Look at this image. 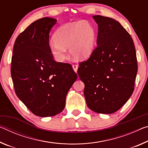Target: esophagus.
Here are the masks:
<instances>
[{
  "label": "esophagus",
  "mask_w": 148,
  "mask_h": 148,
  "mask_svg": "<svg viewBox=\"0 0 148 148\" xmlns=\"http://www.w3.org/2000/svg\"><path fill=\"white\" fill-rule=\"evenodd\" d=\"M72 69H73L74 71L75 72H76L77 70H78V66L76 65V64H73V65H72Z\"/></svg>",
  "instance_id": "34e87169"
}]
</instances>
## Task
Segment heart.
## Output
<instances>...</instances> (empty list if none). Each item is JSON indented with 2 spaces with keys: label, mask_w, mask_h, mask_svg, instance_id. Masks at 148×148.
<instances>
[{
  "label": "heart",
  "mask_w": 148,
  "mask_h": 148,
  "mask_svg": "<svg viewBox=\"0 0 148 148\" xmlns=\"http://www.w3.org/2000/svg\"><path fill=\"white\" fill-rule=\"evenodd\" d=\"M97 30L88 21L66 23L57 29L54 39L49 43V49L58 62L66 57V49L76 60H83L94 50Z\"/></svg>",
  "instance_id": "b5f03b06"
}]
</instances>
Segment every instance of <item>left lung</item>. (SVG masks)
Wrapping results in <instances>:
<instances>
[{
    "mask_svg": "<svg viewBox=\"0 0 148 148\" xmlns=\"http://www.w3.org/2000/svg\"><path fill=\"white\" fill-rule=\"evenodd\" d=\"M98 25L97 47L88 60L79 63L78 74L85 84L88 107L97 113L118 111L132 95L138 71L130 35L118 21L93 16Z\"/></svg>",
    "mask_w": 148,
    "mask_h": 148,
    "instance_id": "left-lung-1",
    "label": "left lung"
}]
</instances>
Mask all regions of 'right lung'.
Instances as JSON below:
<instances>
[{
	"instance_id": "obj_1",
	"label": "right lung",
	"mask_w": 148,
	"mask_h": 148,
	"mask_svg": "<svg viewBox=\"0 0 148 148\" xmlns=\"http://www.w3.org/2000/svg\"><path fill=\"white\" fill-rule=\"evenodd\" d=\"M57 20L43 18L16 38L11 76L18 97L33 113L47 117L61 112L66 97L77 79L72 66L57 62L49 49V32Z\"/></svg>"
}]
</instances>
